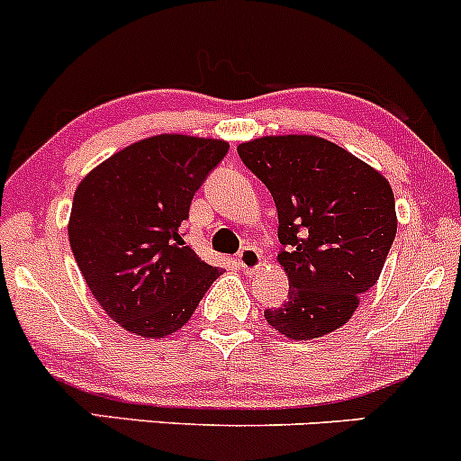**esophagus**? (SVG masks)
Returning a JSON list of instances; mask_svg holds the SVG:
<instances>
[{"label": "esophagus", "mask_w": 461, "mask_h": 461, "mask_svg": "<svg viewBox=\"0 0 461 461\" xmlns=\"http://www.w3.org/2000/svg\"><path fill=\"white\" fill-rule=\"evenodd\" d=\"M237 264L240 268L246 272V275H255L257 270L261 268V252L255 249V246H244L237 255Z\"/></svg>", "instance_id": "34e87169"}]
</instances>
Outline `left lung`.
<instances>
[{"label": "left lung", "mask_w": 461, "mask_h": 461, "mask_svg": "<svg viewBox=\"0 0 461 461\" xmlns=\"http://www.w3.org/2000/svg\"><path fill=\"white\" fill-rule=\"evenodd\" d=\"M237 153L279 212V264L290 290L266 321L294 340L339 330L375 285L395 240L389 182L316 136L257 138Z\"/></svg>", "instance_id": "8db88e82"}]
</instances>
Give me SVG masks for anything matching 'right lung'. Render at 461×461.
Here are the masks:
<instances>
[{
    "label": "right lung",
    "instance_id": "1",
    "mask_svg": "<svg viewBox=\"0 0 461 461\" xmlns=\"http://www.w3.org/2000/svg\"><path fill=\"white\" fill-rule=\"evenodd\" d=\"M229 145L162 133L113 153L74 193L70 246L101 308L131 334L180 330L220 268L185 244L191 200Z\"/></svg>",
    "mask_w": 461,
    "mask_h": 461
}]
</instances>
